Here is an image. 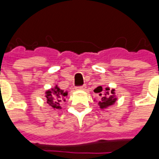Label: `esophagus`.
<instances>
[{
  "label": "esophagus",
  "instance_id": "34e87169",
  "mask_svg": "<svg viewBox=\"0 0 159 159\" xmlns=\"http://www.w3.org/2000/svg\"><path fill=\"white\" fill-rule=\"evenodd\" d=\"M85 88H86V86H85V85H83V86H76L75 89H76L81 90V89H85Z\"/></svg>",
  "mask_w": 159,
  "mask_h": 159
}]
</instances>
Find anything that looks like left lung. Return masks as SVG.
Listing matches in <instances>:
<instances>
[{"instance_id": "obj_1", "label": "left lung", "mask_w": 159, "mask_h": 159, "mask_svg": "<svg viewBox=\"0 0 159 159\" xmlns=\"http://www.w3.org/2000/svg\"><path fill=\"white\" fill-rule=\"evenodd\" d=\"M101 89L100 90L99 89ZM107 91H109V89H106ZM101 91H102V88L101 87H99V88H97L96 89H94V92L97 93H101ZM115 92H114V89H112L111 91V93H107L105 94V96L103 98H101V100H100V102H99V105H100V108H106V107H109L111 105H112V104L116 101V98H115ZM100 95L101 96V93H100Z\"/></svg>"}]
</instances>
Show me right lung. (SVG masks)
Returning a JSON list of instances; mask_svg holds the SVG:
<instances>
[{
	"instance_id": "obj_1",
	"label": "right lung",
	"mask_w": 159,
	"mask_h": 159,
	"mask_svg": "<svg viewBox=\"0 0 159 159\" xmlns=\"http://www.w3.org/2000/svg\"><path fill=\"white\" fill-rule=\"evenodd\" d=\"M67 96V93L64 92L62 89H60L59 87L56 86L54 89H51V91L47 92V103L50 107L56 109L60 108V102L64 99V97Z\"/></svg>"
}]
</instances>
